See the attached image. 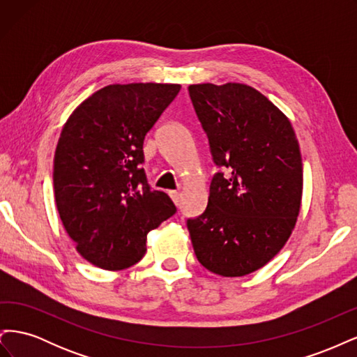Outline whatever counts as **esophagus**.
Instances as JSON below:
<instances>
[{
    "mask_svg": "<svg viewBox=\"0 0 357 357\" xmlns=\"http://www.w3.org/2000/svg\"><path fill=\"white\" fill-rule=\"evenodd\" d=\"M169 197H171L172 201H174L176 205H178V202H180V193H178V192L171 190V192H169Z\"/></svg>",
    "mask_w": 357,
    "mask_h": 357,
    "instance_id": "1",
    "label": "esophagus"
}]
</instances>
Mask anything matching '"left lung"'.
<instances>
[{"label":"left lung","instance_id":"obj_1","mask_svg":"<svg viewBox=\"0 0 357 357\" xmlns=\"http://www.w3.org/2000/svg\"><path fill=\"white\" fill-rule=\"evenodd\" d=\"M189 95L208 137L215 165L208 205L188 220L199 264L222 277L265 266L295 229L302 158L287 116L244 83H199Z\"/></svg>","mask_w":357,"mask_h":357}]
</instances>
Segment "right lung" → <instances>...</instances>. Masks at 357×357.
Instances as JSON below:
<instances>
[{
    "instance_id": "1",
    "label": "right lung",
    "mask_w": 357,
    "mask_h": 357,
    "mask_svg": "<svg viewBox=\"0 0 357 357\" xmlns=\"http://www.w3.org/2000/svg\"><path fill=\"white\" fill-rule=\"evenodd\" d=\"M181 86L109 84L75 107L53 159L61 222L75 250L107 271L135 265L147 234L176 213L164 192L150 190L143 143Z\"/></svg>"
}]
</instances>
